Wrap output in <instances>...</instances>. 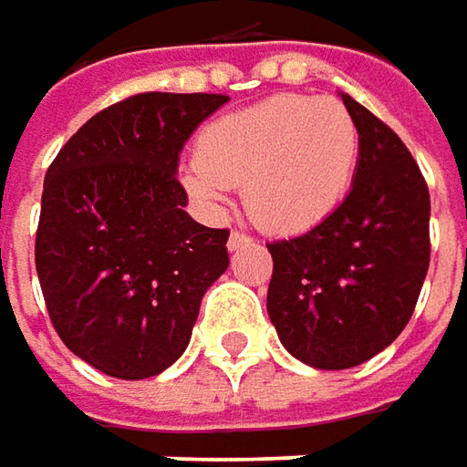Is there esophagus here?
I'll list each match as a JSON object with an SVG mask.
<instances>
[{
  "label": "esophagus",
  "mask_w": 467,
  "mask_h": 467,
  "mask_svg": "<svg viewBox=\"0 0 467 467\" xmlns=\"http://www.w3.org/2000/svg\"><path fill=\"white\" fill-rule=\"evenodd\" d=\"M246 244H252V236H246L242 231H231V236H228V252H236L239 246H246Z\"/></svg>",
  "instance_id": "1"
}]
</instances>
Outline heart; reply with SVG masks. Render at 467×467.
<instances>
[{
  "label": "heart",
  "instance_id": "1",
  "mask_svg": "<svg viewBox=\"0 0 467 467\" xmlns=\"http://www.w3.org/2000/svg\"><path fill=\"white\" fill-rule=\"evenodd\" d=\"M358 166V127L335 99L283 93L225 114L197 137L184 189L218 210L242 187L244 207L262 231L298 236L337 213Z\"/></svg>",
  "mask_w": 467,
  "mask_h": 467
}]
</instances>
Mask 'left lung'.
<instances>
[{
	"label": "left lung",
	"instance_id": "8db88e82",
	"mask_svg": "<svg viewBox=\"0 0 467 467\" xmlns=\"http://www.w3.org/2000/svg\"><path fill=\"white\" fill-rule=\"evenodd\" d=\"M358 127L346 202L312 231L267 244V314L306 367H358L408 325L429 270V189L403 140L340 93Z\"/></svg>",
	"mask_w": 467,
	"mask_h": 467
}]
</instances>
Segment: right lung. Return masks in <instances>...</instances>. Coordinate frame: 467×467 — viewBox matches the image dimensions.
I'll return each mask as SVG.
<instances>
[{
  "label": "right lung",
  "instance_id": "obj_1",
  "mask_svg": "<svg viewBox=\"0 0 467 467\" xmlns=\"http://www.w3.org/2000/svg\"><path fill=\"white\" fill-rule=\"evenodd\" d=\"M215 93H140L88 119L48 166L36 270L64 346L117 379L155 377L187 350L228 231L197 223L179 184Z\"/></svg>",
  "mask_w": 467,
  "mask_h": 467
}]
</instances>
